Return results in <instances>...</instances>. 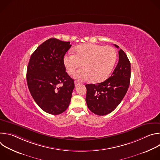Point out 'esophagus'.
<instances>
[{
    "label": "esophagus",
    "instance_id": "obj_1",
    "mask_svg": "<svg viewBox=\"0 0 160 160\" xmlns=\"http://www.w3.org/2000/svg\"><path fill=\"white\" fill-rule=\"evenodd\" d=\"M80 83L78 82V81H77V80H75V86H77V85H80Z\"/></svg>",
    "mask_w": 160,
    "mask_h": 160
}]
</instances>
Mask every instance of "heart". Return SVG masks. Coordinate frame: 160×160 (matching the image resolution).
I'll list each match as a JSON object with an SVG mask.
<instances>
[{
  "label": "heart",
  "mask_w": 160,
  "mask_h": 160,
  "mask_svg": "<svg viewBox=\"0 0 160 160\" xmlns=\"http://www.w3.org/2000/svg\"><path fill=\"white\" fill-rule=\"evenodd\" d=\"M75 51L76 54L69 52L64 56V63L70 75L73 74L83 63L84 68L74 75V78L81 82L90 79L101 82L106 79L116 62V51L109 45L84 43L78 45Z\"/></svg>",
  "instance_id": "obj_1"
}]
</instances>
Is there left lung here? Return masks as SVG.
<instances>
[{"label":"left lung","instance_id":"1","mask_svg":"<svg viewBox=\"0 0 160 160\" xmlns=\"http://www.w3.org/2000/svg\"><path fill=\"white\" fill-rule=\"evenodd\" d=\"M117 48L118 45L115 44ZM119 60L111 77L103 82L87 84L86 102L88 109L98 115L111 112L125 96L130 80V62L122 49L118 51Z\"/></svg>","mask_w":160,"mask_h":160}]
</instances>
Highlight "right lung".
Returning <instances> with one entry per match:
<instances>
[{"label":"right lung","instance_id":"1","mask_svg":"<svg viewBox=\"0 0 160 160\" xmlns=\"http://www.w3.org/2000/svg\"><path fill=\"white\" fill-rule=\"evenodd\" d=\"M70 42L49 38L32 54L27 67V81L30 94L45 112L56 115L70 104L74 80L68 75L64 56Z\"/></svg>","mask_w":160,"mask_h":160}]
</instances>
